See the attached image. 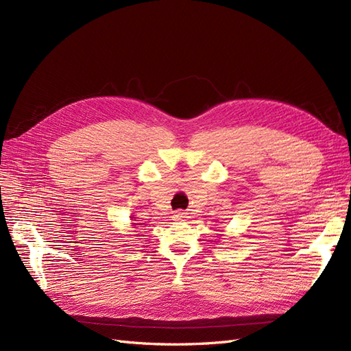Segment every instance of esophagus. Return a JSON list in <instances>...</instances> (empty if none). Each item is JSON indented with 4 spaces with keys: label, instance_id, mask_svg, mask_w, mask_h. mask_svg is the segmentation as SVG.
Segmentation results:
<instances>
[{
    "label": "esophagus",
    "instance_id": "1",
    "mask_svg": "<svg viewBox=\"0 0 351 351\" xmlns=\"http://www.w3.org/2000/svg\"><path fill=\"white\" fill-rule=\"evenodd\" d=\"M186 215L183 214V212H176V215H174V218L178 221V219H183Z\"/></svg>",
    "mask_w": 351,
    "mask_h": 351
}]
</instances>
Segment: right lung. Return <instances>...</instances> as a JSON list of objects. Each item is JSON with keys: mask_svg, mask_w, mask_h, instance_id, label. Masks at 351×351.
Instances as JSON below:
<instances>
[{"mask_svg": "<svg viewBox=\"0 0 351 351\" xmlns=\"http://www.w3.org/2000/svg\"><path fill=\"white\" fill-rule=\"evenodd\" d=\"M132 224H133V227H137V226H141V224H134V222H132Z\"/></svg>", "mask_w": 351, "mask_h": 351, "instance_id": "add662e5", "label": "right lung"}]
</instances>
